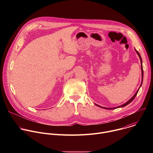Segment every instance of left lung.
<instances>
[{"label":"left lung","instance_id":"1","mask_svg":"<svg viewBox=\"0 0 153 153\" xmlns=\"http://www.w3.org/2000/svg\"><path fill=\"white\" fill-rule=\"evenodd\" d=\"M135 50V51H136V52L137 53V54H138V56H139V58H140V63H141V71H142V82H141V84H140V87L139 88V89L137 90V91H136V93L134 94V95L128 101H127L125 103H123V105H120V106H116V107H114V108H106V107H103V106H100V105H97V104H96L95 103V105H96L97 106H99V107H100V108H103V109H106V110H113V109H116V108H122V107H124V106H126L127 105H128L129 103H130L133 100H134V99L136 97V95L137 94V93H138V91H139V89H140V86H142V82H143V67H142V58H141V56H140V54H139V53L136 50V49H134Z\"/></svg>","mask_w":153,"mask_h":153}]
</instances>
